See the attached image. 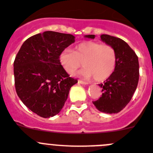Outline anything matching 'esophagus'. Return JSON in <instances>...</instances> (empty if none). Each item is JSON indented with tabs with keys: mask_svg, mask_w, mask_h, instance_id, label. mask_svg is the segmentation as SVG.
<instances>
[{
	"mask_svg": "<svg viewBox=\"0 0 153 153\" xmlns=\"http://www.w3.org/2000/svg\"><path fill=\"white\" fill-rule=\"evenodd\" d=\"M78 83H79V84H82V85H88L89 84L88 82H84V81H82V80H78Z\"/></svg>",
	"mask_w": 153,
	"mask_h": 153,
	"instance_id": "obj_1",
	"label": "esophagus"
}]
</instances>
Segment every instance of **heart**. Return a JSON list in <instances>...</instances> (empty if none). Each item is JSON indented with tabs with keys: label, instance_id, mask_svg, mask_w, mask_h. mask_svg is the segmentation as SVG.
Wrapping results in <instances>:
<instances>
[{
	"label": "heart",
	"instance_id": "b5f03b06",
	"mask_svg": "<svg viewBox=\"0 0 153 153\" xmlns=\"http://www.w3.org/2000/svg\"><path fill=\"white\" fill-rule=\"evenodd\" d=\"M59 62L69 75L82 66L80 75L85 78L104 81L113 73L116 65V52L112 46L95 42H85L75 47V51L65 49L60 54Z\"/></svg>",
	"mask_w": 153,
	"mask_h": 153
}]
</instances>
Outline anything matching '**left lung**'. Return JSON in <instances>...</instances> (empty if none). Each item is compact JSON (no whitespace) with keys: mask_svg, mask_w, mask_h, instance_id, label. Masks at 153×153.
Wrapping results in <instances>:
<instances>
[{"mask_svg":"<svg viewBox=\"0 0 153 153\" xmlns=\"http://www.w3.org/2000/svg\"><path fill=\"white\" fill-rule=\"evenodd\" d=\"M94 39V34L85 35ZM101 40L114 48L116 52V65L113 73L99 85L102 96L92 102L96 108L108 114L118 113L127 105L139 82V66L138 57L129 45L121 38L102 34Z\"/></svg>","mask_w":153,"mask_h":153,"instance_id":"left-lung-1","label":"left lung"}]
</instances>
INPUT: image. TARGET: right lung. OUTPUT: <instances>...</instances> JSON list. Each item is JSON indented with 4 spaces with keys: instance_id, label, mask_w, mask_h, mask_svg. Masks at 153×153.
Masks as SVG:
<instances>
[{
    "instance_id": "obj_1",
    "label": "right lung",
    "mask_w": 153,
    "mask_h": 153,
    "mask_svg": "<svg viewBox=\"0 0 153 153\" xmlns=\"http://www.w3.org/2000/svg\"><path fill=\"white\" fill-rule=\"evenodd\" d=\"M70 34L48 30L30 37L14 62L16 92L27 108L43 118L58 114L77 79L69 77L60 54L75 42Z\"/></svg>"
}]
</instances>
